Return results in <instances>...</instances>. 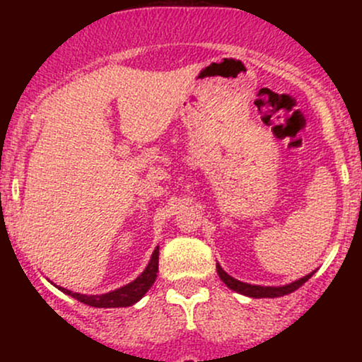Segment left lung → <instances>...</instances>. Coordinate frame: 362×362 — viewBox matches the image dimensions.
<instances>
[{"label":"left lung","mask_w":362,"mask_h":362,"mask_svg":"<svg viewBox=\"0 0 362 362\" xmlns=\"http://www.w3.org/2000/svg\"><path fill=\"white\" fill-rule=\"evenodd\" d=\"M216 271H218V276L221 277V281L228 286V288L236 291V293H240V294H245V296H248V298L284 296V294H289V293H293V291H296L298 288H301V286L305 284V282L308 281L311 276H313V272H311V274H308V276L301 277V279L291 282V284H286V286H257V284H248V282H242V281L235 279V277H231L230 274L224 272L219 264H216Z\"/></svg>","instance_id":"8db88e82"}]
</instances>
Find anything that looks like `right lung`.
<instances>
[{"mask_svg": "<svg viewBox=\"0 0 362 362\" xmlns=\"http://www.w3.org/2000/svg\"><path fill=\"white\" fill-rule=\"evenodd\" d=\"M158 255H160V247L155 248L148 267L141 272V276L136 277L132 282H129V284L122 286V288L110 291V293L90 294L88 296V294L73 293V291L64 288L57 289L66 293L68 296H73L74 300L85 303V305L88 306H93V308H124V306H131L134 305V303H138L141 298L148 293V289L151 288L153 282H155L158 272Z\"/></svg>", "mask_w": 362, "mask_h": 362, "instance_id": "1", "label": "right lung"}]
</instances>
